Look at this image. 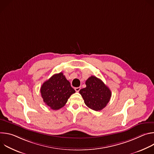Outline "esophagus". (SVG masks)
<instances>
[{
    "label": "esophagus",
    "mask_w": 154,
    "mask_h": 154,
    "mask_svg": "<svg viewBox=\"0 0 154 154\" xmlns=\"http://www.w3.org/2000/svg\"><path fill=\"white\" fill-rule=\"evenodd\" d=\"M75 90L76 92H79L80 90V87H76L75 88Z\"/></svg>",
    "instance_id": "34e87169"
}]
</instances>
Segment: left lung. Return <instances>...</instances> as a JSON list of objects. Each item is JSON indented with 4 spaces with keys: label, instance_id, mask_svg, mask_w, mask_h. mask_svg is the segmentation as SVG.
I'll use <instances>...</instances> for the list:
<instances>
[{
    "label": "left lung",
    "instance_id": "1",
    "mask_svg": "<svg viewBox=\"0 0 154 154\" xmlns=\"http://www.w3.org/2000/svg\"><path fill=\"white\" fill-rule=\"evenodd\" d=\"M86 88L79 91L85 105L94 111H100L109 102L112 92L104 83L95 76H91L85 82Z\"/></svg>",
    "mask_w": 154,
    "mask_h": 154
}]
</instances>
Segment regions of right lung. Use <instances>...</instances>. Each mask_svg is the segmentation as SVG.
<instances>
[{"mask_svg": "<svg viewBox=\"0 0 154 154\" xmlns=\"http://www.w3.org/2000/svg\"><path fill=\"white\" fill-rule=\"evenodd\" d=\"M40 91L44 102L54 110L64 106L75 92L63 72L53 75L44 82Z\"/></svg>", "mask_w": 154, "mask_h": 154, "instance_id": "1", "label": "right lung"}]
</instances>
